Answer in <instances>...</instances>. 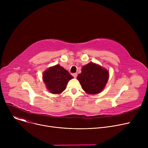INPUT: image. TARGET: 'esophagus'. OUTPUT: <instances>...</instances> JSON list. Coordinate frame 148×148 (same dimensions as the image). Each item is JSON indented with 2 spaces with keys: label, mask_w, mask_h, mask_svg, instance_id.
Listing matches in <instances>:
<instances>
[{
  "label": "esophagus",
  "mask_w": 148,
  "mask_h": 148,
  "mask_svg": "<svg viewBox=\"0 0 148 148\" xmlns=\"http://www.w3.org/2000/svg\"><path fill=\"white\" fill-rule=\"evenodd\" d=\"M73 75L74 77H75V78H76L77 76V73H73Z\"/></svg>",
  "instance_id": "1"
}]
</instances>
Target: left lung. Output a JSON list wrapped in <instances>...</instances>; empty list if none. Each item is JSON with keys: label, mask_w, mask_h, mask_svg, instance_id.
Segmentation results:
<instances>
[{"label": "left lung", "mask_w": 148, "mask_h": 148, "mask_svg": "<svg viewBox=\"0 0 148 148\" xmlns=\"http://www.w3.org/2000/svg\"><path fill=\"white\" fill-rule=\"evenodd\" d=\"M77 79L85 92L94 95L103 90L108 79V71L99 65L90 62L83 66L82 73Z\"/></svg>", "instance_id": "1"}]
</instances>
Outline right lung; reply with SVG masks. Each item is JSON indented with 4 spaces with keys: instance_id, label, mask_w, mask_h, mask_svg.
Here are the masks:
<instances>
[{
    "instance_id": "1",
    "label": "right lung",
    "mask_w": 148,
    "mask_h": 148,
    "mask_svg": "<svg viewBox=\"0 0 148 148\" xmlns=\"http://www.w3.org/2000/svg\"><path fill=\"white\" fill-rule=\"evenodd\" d=\"M73 78L74 77L59 65L49 68L43 74V80L47 88L54 94L63 92L69 80Z\"/></svg>"
}]
</instances>
